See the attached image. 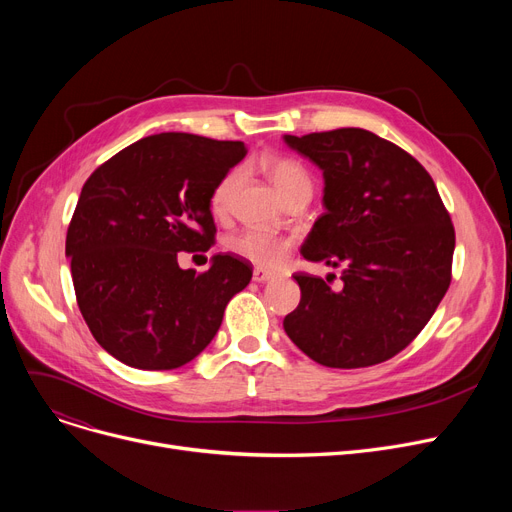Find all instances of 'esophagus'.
<instances>
[{
  "mask_svg": "<svg viewBox=\"0 0 512 512\" xmlns=\"http://www.w3.org/2000/svg\"><path fill=\"white\" fill-rule=\"evenodd\" d=\"M253 280L255 282H270V280H274V274L263 270V267H255V270H253Z\"/></svg>",
  "mask_w": 512,
  "mask_h": 512,
  "instance_id": "obj_1",
  "label": "esophagus"
}]
</instances>
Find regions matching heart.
I'll return each mask as SVG.
<instances>
[{
    "instance_id": "b5f03b06",
    "label": "heart",
    "mask_w": 512,
    "mask_h": 512,
    "mask_svg": "<svg viewBox=\"0 0 512 512\" xmlns=\"http://www.w3.org/2000/svg\"><path fill=\"white\" fill-rule=\"evenodd\" d=\"M261 170L265 172L267 178H270V182L274 184L282 201H288L292 195L311 188V178L297 159L280 157V155L263 157ZM236 182H238V172H230L218 184H215L213 193H211V211L215 215H224L228 211L230 197L234 193ZM228 247L234 255H238L242 259H249L255 265L278 267L288 257L290 240L276 236L272 232L251 228V230H245V232L236 234L234 238H230Z\"/></svg>"
}]
</instances>
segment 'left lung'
Instances as JSON below:
<instances>
[{"mask_svg": "<svg viewBox=\"0 0 512 512\" xmlns=\"http://www.w3.org/2000/svg\"><path fill=\"white\" fill-rule=\"evenodd\" d=\"M284 143L324 172L326 211L301 253L344 267L340 290L294 274L301 303L284 330L319 365L388 361L425 328L450 286L454 228L438 188L413 155L363 128L284 134Z\"/></svg>", "mask_w": 512, "mask_h": 512, "instance_id": "8db88e82", "label": "left lung"}]
</instances>
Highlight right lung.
I'll return each mask as SVG.
<instances>
[{"mask_svg":"<svg viewBox=\"0 0 512 512\" xmlns=\"http://www.w3.org/2000/svg\"><path fill=\"white\" fill-rule=\"evenodd\" d=\"M245 155L240 141L161 132L85 182L66 257L93 338L124 365L159 371L193 361L251 282V263L230 253L213 255L203 274L178 265L180 251L213 245L211 193Z\"/></svg>","mask_w":512,"mask_h":512,"instance_id":"1","label":"right lung"}]
</instances>
